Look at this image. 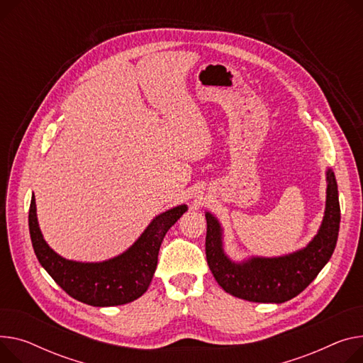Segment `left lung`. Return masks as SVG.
<instances>
[{
	"label": "left lung",
	"instance_id": "left-lung-1",
	"mask_svg": "<svg viewBox=\"0 0 363 363\" xmlns=\"http://www.w3.org/2000/svg\"><path fill=\"white\" fill-rule=\"evenodd\" d=\"M325 210L321 226L309 244L280 257H248L233 261L223 247L219 219L206 211L207 264L225 292L235 298L261 303H283L298 296L330 261L339 236L340 203L333 169L325 171Z\"/></svg>",
	"mask_w": 363,
	"mask_h": 363
}]
</instances>
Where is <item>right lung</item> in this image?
Returning a JSON list of instances; mask_svg holds the SVG:
<instances>
[{
	"label": "right lung",
	"mask_w": 363,
	"mask_h": 363,
	"mask_svg": "<svg viewBox=\"0 0 363 363\" xmlns=\"http://www.w3.org/2000/svg\"><path fill=\"white\" fill-rule=\"evenodd\" d=\"M186 210V204H179L157 214L128 250L99 262L67 259L46 244L38 222L35 197L29 210V232L40 265L62 291L91 306H116L133 302L147 291L162 240Z\"/></svg>",
	"instance_id": "1"
}]
</instances>
